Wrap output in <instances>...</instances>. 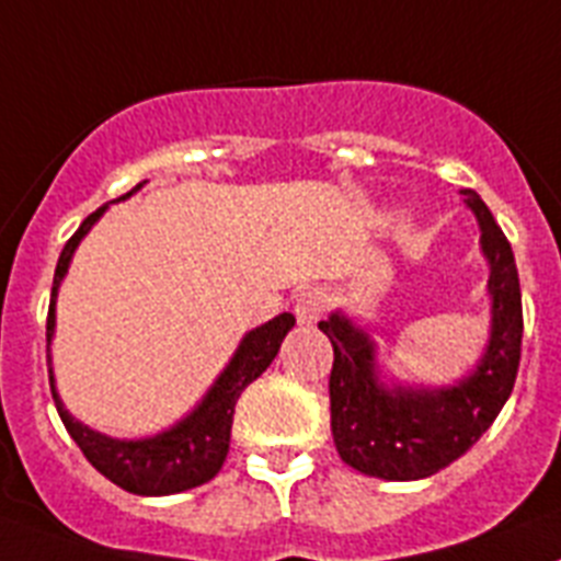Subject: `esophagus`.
Wrapping results in <instances>:
<instances>
[{
	"mask_svg": "<svg viewBox=\"0 0 561 561\" xmlns=\"http://www.w3.org/2000/svg\"><path fill=\"white\" fill-rule=\"evenodd\" d=\"M327 295L320 289H309L304 291L298 300H295V318H298V323H304V327H312V323H318L320 318H323V312H327Z\"/></svg>",
	"mask_w": 561,
	"mask_h": 561,
	"instance_id": "34e87169",
	"label": "esophagus"
}]
</instances>
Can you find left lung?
Returning <instances> with one entry per match:
<instances>
[{"instance_id": "8db88e82", "label": "left lung", "mask_w": 561, "mask_h": 561, "mask_svg": "<svg viewBox=\"0 0 561 561\" xmlns=\"http://www.w3.org/2000/svg\"><path fill=\"white\" fill-rule=\"evenodd\" d=\"M482 227L494 295L491 343L468 380L454 389H386L375 377V346L346 318L320 320L334 348L329 400L340 459L368 477L423 480L451 466L491 428L514 391L522 357V291L511 243L485 201L466 190Z\"/></svg>"}]
</instances>
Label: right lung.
I'll use <instances>...</instances> for the list:
<instances>
[{"label": "right lung", "mask_w": 561, "mask_h": 561, "mask_svg": "<svg viewBox=\"0 0 561 561\" xmlns=\"http://www.w3.org/2000/svg\"><path fill=\"white\" fill-rule=\"evenodd\" d=\"M102 213L104 207H99L93 215H88L81 221V227L70 234L65 249H61L56 275H53L50 309H47V346H50L53 327H56L53 306H56V291H59L61 277H65L67 266H70L73 249L79 247L84 232L99 221ZM291 327H295V318L280 314V318L263 323L255 332H249L241 340L238 352H234L232 363L224 368V375L213 386V391L204 397V403L184 423H179L172 431L158 434L152 439L122 443V439H110L104 434L90 431L88 425H81L61 405L59 394L53 389L50 371L53 403H56V411H59L67 434L76 439V445L88 457L90 466L99 473H104L110 482H116L124 491L141 496H167L179 494V491H190V488L209 482L215 473L221 471L224 459L229 454V431H232L234 403H238V397H241V391L247 389L249 382L257 380L270 368V363L275 360L277 348H280Z\"/></svg>", "instance_id": "right-lung-1"}]
</instances>
